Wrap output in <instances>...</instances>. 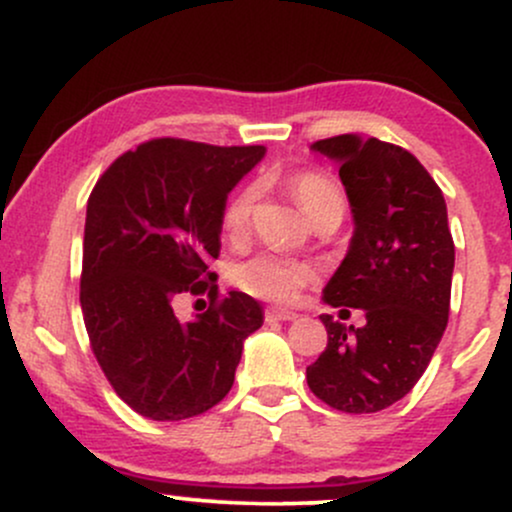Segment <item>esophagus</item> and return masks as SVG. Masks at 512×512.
Here are the masks:
<instances>
[{
  "label": "esophagus",
  "instance_id": "1",
  "mask_svg": "<svg viewBox=\"0 0 512 512\" xmlns=\"http://www.w3.org/2000/svg\"><path fill=\"white\" fill-rule=\"evenodd\" d=\"M298 313H293V310H286V308H267L264 310V320L267 322H289V320H296Z\"/></svg>",
  "mask_w": 512,
  "mask_h": 512
}]
</instances>
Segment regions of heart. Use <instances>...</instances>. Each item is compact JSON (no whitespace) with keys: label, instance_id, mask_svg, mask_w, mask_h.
<instances>
[{"label":"heart","instance_id":"obj_1","mask_svg":"<svg viewBox=\"0 0 512 512\" xmlns=\"http://www.w3.org/2000/svg\"><path fill=\"white\" fill-rule=\"evenodd\" d=\"M289 190L296 197L298 207L313 223L322 219H344V190L325 170H296L289 178ZM257 197H260L257 187L245 185L228 199L226 209H223V231L228 238L245 236L252 223V214H255ZM231 279L248 296L272 303H289L315 279V269L308 262L293 260V257L260 252L250 260L238 262L233 267Z\"/></svg>","mask_w":512,"mask_h":512}]
</instances>
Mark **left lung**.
I'll return each mask as SVG.
<instances>
[{"label": "left lung", "instance_id": "obj_1", "mask_svg": "<svg viewBox=\"0 0 512 512\" xmlns=\"http://www.w3.org/2000/svg\"><path fill=\"white\" fill-rule=\"evenodd\" d=\"M313 151L339 163L356 226L325 301L363 308L366 325L320 315L327 346L305 375L332 409L375 414L419 383L448 325L455 267L448 209L436 180L402 146L339 134Z\"/></svg>", "mask_w": 512, "mask_h": 512}]
</instances>
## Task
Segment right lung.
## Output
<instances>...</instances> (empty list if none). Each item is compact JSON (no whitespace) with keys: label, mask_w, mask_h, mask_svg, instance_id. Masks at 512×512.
Returning <instances> with one entry per match:
<instances>
[{"label":"right lung","mask_w":512,"mask_h":512,"mask_svg":"<svg viewBox=\"0 0 512 512\" xmlns=\"http://www.w3.org/2000/svg\"><path fill=\"white\" fill-rule=\"evenodd\" d=\"M264 146L151 139L110 163L88 197L81 313L98 366L117 397L154 421H182L233 387L243 342L262 327L248 293L219 296L228 192ZM180 292H209L207 314L174 317Z\"/></svg>","instance_id":"1"}]
</instances>
